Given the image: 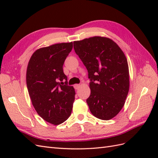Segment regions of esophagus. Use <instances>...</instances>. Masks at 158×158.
I'll list each match as a JSON object with an SVG mask.
<instances>
[{
    "label": "esophagus",
    "instance_id": "34e87169",
    "mask_svg": "<svg viewBox=\"0 0 158 158\" xmlns=\"http://www.w3.org/2000/svg\"><path fill=\"white\" fill-rule=\"evenodd\" d=\"M79 87H80L79 84H75V85H74V88H75V89H78L79 88Z\"/></svg>",
    "mask_w": 158,
    "mask_h": 158
}]
</instances>
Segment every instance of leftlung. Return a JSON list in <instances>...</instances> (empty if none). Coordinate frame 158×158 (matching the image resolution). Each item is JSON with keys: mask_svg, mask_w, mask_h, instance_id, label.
Masks as SVG:
<instances>
[{"mask_svg": "<svg viewBox=\"0 0 158 158\" xmlns=\"http://www.w3.org/2000/svg\"><path fill=\"white\" fill-rule=\"evenodd\" d=\"M75 53L88 72L91 94L87 99L92 114L102 120L116 116L129 91L127 58L118 45L104 36L73 42Z\"/></svg>", "mask_w": 158, "mask_h": 158, "instance_id": "1", "label": "left lung"}]
</instances>
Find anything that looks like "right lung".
Here are the masks:
<instances>
[{
	"mask_svg": "<svg viewBox=\"0 0 158 158\" xmlns=\"http://www.w3.org/2000/svg\"><path fill=\"white\" fill-rule=\"evenodd\" d=\"M73 42L57 43L33 53L26 70V85L36 111L46 122L59 125L71 114L75 91L67 85L63 64Z\"/></svg>",
	"mask_w": 158,
	"mask_h": 158,
	"instance_id": "add662e5",
	"label": "right lung"
}]
</instances>
